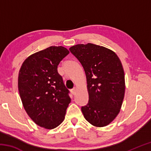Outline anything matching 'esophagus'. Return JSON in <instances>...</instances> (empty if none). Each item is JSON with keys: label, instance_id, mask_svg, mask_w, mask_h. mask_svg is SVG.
Instances as JSON below:
<instances>
[{"label": "esophagus", "instance_id": "esophagus-1", "mask_svg": "<svg viewBox=\"0 0 151 151\" xmlns=\"http://www.w3.org/2000/svg\"><path fill=\"white\" fill-rule=\"evenodd\" d=\"M70 93H71V94H73V95H75V93H76V90H75V88H73V89H71V90H70Z\"/></svg>", "mask_w": 151, "mask_h": 151}]
</instances>
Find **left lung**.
Masks as SVG:
<instances>
[{
  "mask_svg": "<svg viewBox=\"0 0 151 151\" xmlns=\"http://www.w3.org/2000/svg\"><path fill=\"white\" fill-rule=\"evenodd\" d=\"M69 50L81 64L86 77L88 102L81 107L84 117L95 127L106 126L119 114L124 99L121 60L113 51L92 43L76 45Z\"/></svg>",
  "mask_w": 151,
  "mask_h": 151,
  "instance_id": "left-lung-1",
  "label": "left lung"
}]
</instances>
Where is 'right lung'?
Wrapping results in <instances>:
<instances>
[{"label":"right lung","mask_w":151,"mask_h":151,"mask_svg":"<svg viewBox=\"0 0 151 151\" xmlns=\"http://www.w3.org/2000/svg\"><path fill=\"white\" fill-rule=\"evenodd\" d=\"M68 53L63 47H50L28 57L19 71L18 85L25 111L45 129H54L63 121L70 103V92L57 71Z\"/></svg>","instance_id":"right-lung-1"}]
</instances>
